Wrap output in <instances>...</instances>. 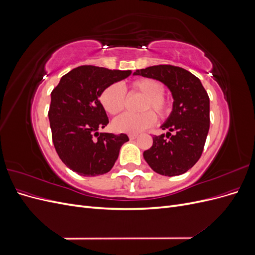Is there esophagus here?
Listing matches in <instances>:
<instances>
[{
  "mask_svg": "<svg viewBox=\"0 0 255 255\" xmlns=\"http://www.w3.org/2000/svg\"><path fill=\"white\" fill-rule=\"evenodd\" d=\"M128 138L130 140H134V139H136L137 138V135H135V134H130V135H128Z\"/></svg>",
  "mask_w": 255,
  "mask_h": 255,
  "instance_id": "34e87169",
  "label": "esophagus"
}]
</instances>
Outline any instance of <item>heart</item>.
Returning a JSON list of instances; mask_svg holds the SVG:
<instances>
[{"mask_svg": "<svg viewBox=\"0 0 255 255\" xmlns=\"http://www.w3.org/2000/svg\"><path fill=\"white\" fill-rule=\"evenodd\" d=\"M129 87L132 91L140 92L145 96L140 107L144 112L139 114H122L114 119L112 126L118 133L138 134L150 128L156 120L155 115L146 110L152 109L160 118H163L170 112V104L163 97V85L156 80L149 78L139 79L134 81ZM100 102L107 113L117 115L125 109L126 91L120 84H111L100 95Z\"/></svg>", "mask_w": 255, "mask_h": 255, "instance_id": "1", "label": "heart"}]
</instances>
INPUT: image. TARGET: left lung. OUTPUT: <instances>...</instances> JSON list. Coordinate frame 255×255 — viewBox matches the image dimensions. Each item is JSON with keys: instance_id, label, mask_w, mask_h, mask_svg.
<instances>
[{"instance_id": "obj_1", "label": "left lung", "mask_w": 255, "mask_h": 255, "mask_svg": "<svg viewBox=\"0 0 255 255\" xmlns=\"http://www.w3.org/2000/svg\"><path fill=\"white\" fill-rule=\"evenodd\" d=\"M141 75L163 83L173 99L172 111L160 126L168 129L153 137V145L143 152V158L158 174L180 175L200 158L210 129V98L197 76L180 67L152 66L136 70ZM174 134H171V132Z\"/></svg>"}]
</instances>
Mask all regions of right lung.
<instances>
[{
  "mask_svg": "<svg viewBox=\"0 0 255 255\" xmlns=\"http://www.w3.org/2000/svg\"><path fill=\"white\" fill-rule=\"evenodd\" d=\"M130 74V70L81 66L65 74L53 89L49 111L53 143L72 171L96 176L107 173L115 165L128 137L99 132L109 125L99 98L109 85Z\"/></svg>",
  "mask_w": 255,
  "mask_h": 255,
  "instance_id": "add662e5",
  "label": "right lung"
}]
</instances>
